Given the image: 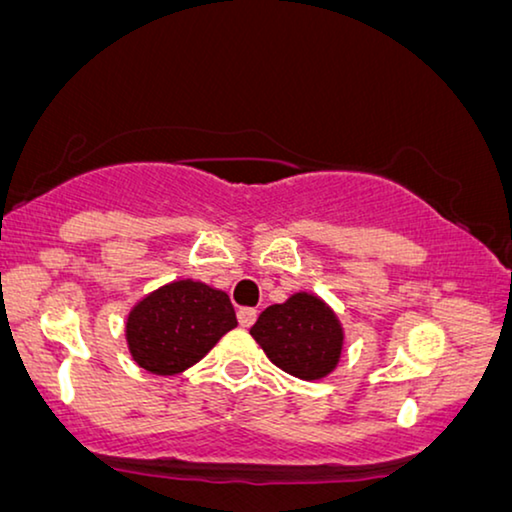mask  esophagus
I'll return each mask as SVG.
<instances>
[{
    "instance_id": "1",
    "label": "esophagus",
    "mask_w": 512,
    "mask_h": 512,
    "mask_svg": "<svg viewBox=\"0 0 512 512\" xmlns=\"http://www.w3.org/2000/svg\"><path fill=\"white\" fill-rule=\"evenodd\" d=\"M239 324L243 326V329H248V326H253L255 324V319H257V310L255 308H241L239 310Z\"/></svg>"
}]
</instances>
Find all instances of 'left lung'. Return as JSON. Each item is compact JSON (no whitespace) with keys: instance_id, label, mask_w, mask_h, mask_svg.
<instances>
[{"instance_id":"8db88e82","label":"left lung","mask_w":512,"mask_h":512,"mask_svg":"<svg viewBox=\"0 0 512 512\" xmlns=\"http://www.w3.org/2000/svg\"><path fill=\"white\" fill-rule=\"evenodd\" d=\"M250 335L278 368L308 381L329 375L342 349L338 319L310 294H294L266 308Z\"/></svg>"}]
</instances>
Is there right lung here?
<instances>
[{"mask_svg":"<svg viewBox=\"0 0 512 512\" xmlns=\"http://www.w3.org/2000/svg\"><path fill=\"white\" fill-rule=\"evenodd\" d=\"M234 326L230 296L202 282L179 280L135 305L126 335L140 368L154 375H177L202 361Z\"/></svg>","mask_w":512,"mask_h":512,"instance_id":"1","label":"right lung"}]
</instances>
